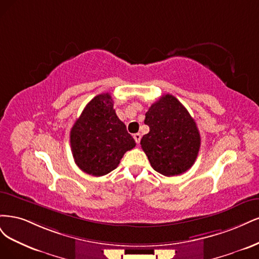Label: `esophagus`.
<instances>
[{
	"label": "esophagus",
	"instance_id": "1",
	"mask_svg": "<svg viewBox=\"0 0 259 259\" xmlns=\"http://www.w3.org/2000/svg\"><path fill=\"white\" fill-rule=\"evenodd\" d=\"M133 138H135V141L137 142V143L139 144L140 143V141H141V135H140V133H136V135L135 136H133Z\"/></svg>",
	"mask_w": 259,
	"mask_h": 259
}]
</instances>
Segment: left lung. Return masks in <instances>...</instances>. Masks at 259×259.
I'll return each mask as SVG.
<instances>
[{"instance_id": "8db88e82", "label": "left lung", "mask_w": 259, "mask_h": 259, "mask_svg": "<svg viewBox=\"0 0 259 259\" xmlns=\"http://www.w3.org/2000/svg\"><path fill=\"white\" fill-rule=\"evenodd\" d=\"M144 123L149 132L141 146L155 171L174 177L191 168L201 139L194 118L177 98L162 96L148 108Z\"/></svg>"}]
</instances>
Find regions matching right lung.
<instances>
[{
    "instance_id": "1",
    "label": "right lung",
    "mask_w": 259,
    "mask_h": 259,
    "mask_svg": "<svg viewBox=\"0 0 259 259\" xmlns=\"http://www.w3.org/2000/svg\"><path fill=\"white\" fill-rule=\"evenodd\" d=\"M111 94L96 96L72 127L70 142L75 163L87 174L102 177L117 168L136 142L114 110Z\"/></svg>"
}]
</instances>
